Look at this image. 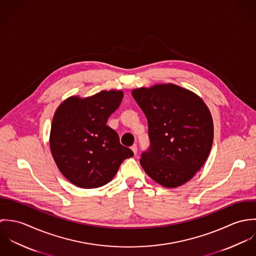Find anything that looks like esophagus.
Segmentation results:
<instances>
[{
	"label": "esophagus",
	"instance_id": "esophagus-1",
	"mask_svg": "<svg viewBox=\"0 0 256 256\" xmlns=\"http://www.w3.org/2000/svg\"><path fill=\"white\" fill-rule=\"evenodd\" d=\"M131 150H133V152L136 154H137V150H138L137 145H133V146H131Z\"/></svg>",
	"mask_w": 256,
	"mask_h": 256
}]
</instances>
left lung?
<instances>
[{
	"mask_svg": "<svg viewBox=\"0 0 256 256\" xmlns=\"http://www.w3.org/2000/svg\"><path fill=\"white\" fill-rule=\"evenodd\" d=\"M132 96L148 125L150 145L140 160L146 174L168 188L189 182L212 148L210 110L197 94L174 84L136 88Z\"/></svg>",
	"mask_w": 256,
	"mask_h": 256,
	"instance_id": "left-lung-1",
	"label": "left lung"
}]
</instances>
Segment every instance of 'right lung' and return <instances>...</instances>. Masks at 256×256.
Listing matches in <instances>:
<instances>
[{
  "instance_id": "1",
  "label": "right lung",
  "mask_w": 256,
  "mask_h": 256,
  "mask_svg": "<svg viewBox=\"0 0 256 256\" xmlns=\"http://www.w3.org/2000/svg\"><path fill=\"white\" fill-rule=\"evenodd\" d=\"M122 98V90H102L86 98L71 96L56 110L50 131L51 154L74 185L100 187L114 178L125 158L134 156L106 125Z\"/></svg>"
}]
</instances>
